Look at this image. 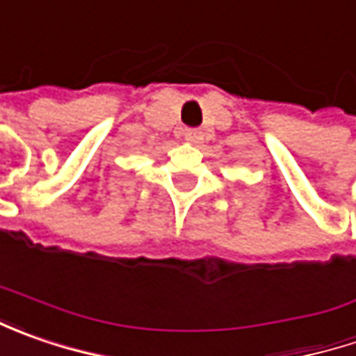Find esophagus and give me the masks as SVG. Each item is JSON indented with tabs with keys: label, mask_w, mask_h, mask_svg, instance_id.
<instances>
[{
	"label": "esophagus",
	"mask_w": 356,
	"mask_h": 356,
	"mask_svg": "<svg viewBox=\"0 0 356 356\" xmlns=\"http://www.w3.org/2000/svg\"><path fill=\"white\" fill-rule=\"evenodd\" d=\"M184 136H186V140L192 144H200L202 140H204V134H202V132L196 129H188L184 132Z\"/></svg>",
	"instance_id": "34e87169"
}]
</instances>
